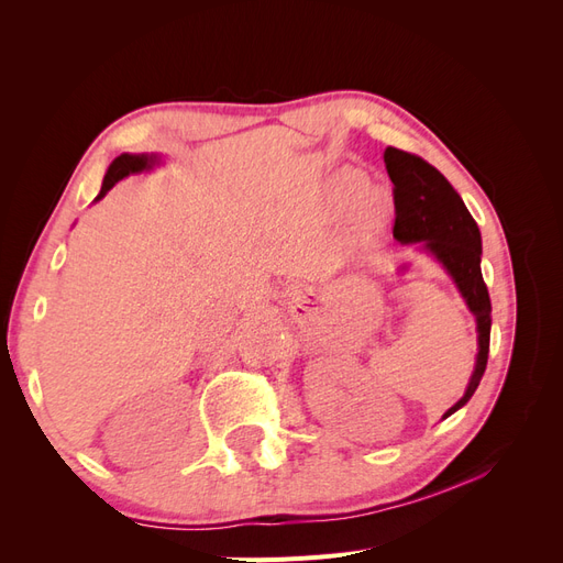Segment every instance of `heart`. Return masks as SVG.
Wrapping results in <instances>:
<instances>
[{
  "label": "heart",
  "mask_w": 563,
  "mask_h": 563,
  "mask_svg": "<svg viewBox=\"0 0 563 563\" xmlns=\"http://www.w3.org/2000/svg\"><path fill=\"white\" fill-rule=\"evenodd\" d=\"M362 187V178L356 174H345L343 178H340V192H343V197H352L356 190ZM385 213V197L380 192H373L364 199V207H362V220L366 225H376L378 220L383 218Z\"/></svg>",
  "instance_id": "1"
}]
</instances>
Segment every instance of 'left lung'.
Listing matches in <instances>:
<instances>
[{
  "label": "left lung",
  "mask_w": 563,
  "mask_h": 563,
  "mask_svg": "<svg viewBox=\"0 0 563 563\" xmlns=\"http://www.w3.org/2000/svg\"><path fill=\"white\" fill-rule=\"evenodd\" d=\"M383 159L389 180L395 183V190H391L397 213L395 230H391L395 240L401 244L420 242L424 251H430L453 277L460 296L465 298L476 319L479 352H476L474 373L463 399L444 413V418H449L472 399L488 362L490 298L482 277V234L465 201L432 164L397 147H387Z\"/></svg>",
  "instance_id": "obj_1"
}]
</instances>
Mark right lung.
<instances>
[{"label":"right lung","mask_w":563,"mask_h":563,"mask_svg":"<svg viewBox=\"0 0 563 563\" xmlns=\"http://www.w3.org/2000/svg\"><path fill=\"white\" fill-rule=\"evenodd\" d=\"M155 164H157V155H129V152H124V155H119L110 164L108 174L103 178V187H100V195L96 197V201L103 199L108 195V190H112L114 183H119V180L131 176V174L147 172V168H152Z\"/></svg>","instance_id":"1"}]
</instances>
